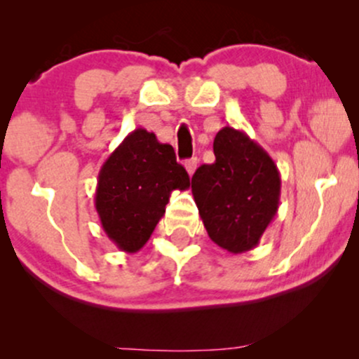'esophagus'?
<instances>
[{"label": "esophagus", "instance_id": "esophagus-1", "mask_svg": "<svg viewBox=\"0 0 359 359\" xmlns=\"http://www.w3.org/2000/svg\"><path fill=\"white\" fill-rule=\"evenodd\" d=\"M197 163H199V160L196 158V156H194V158H189V160H185V170L189 172V175H192L194 172H196V168H197Z\"/></svg>", "mask_w": 359, "mask_h": 359}]
</instances>
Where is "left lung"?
<instances>
[{
	"label": "left lung",
	"instance_id": "left-lung-1",
	"mask_svg": "<svg viewBox=\"0 0 359 359\" xmlns=\"http://www.w3.org/2000/svg\"><path fill=\"white\" fill-rule=\"evenodd\" d=\"M216 162L192 177V196L209 238L229 253L253 250L280 203V172L245 131L224 126L214 138Z\"/></svg>",
	"mask_w": 359,
	"mask_h": 359
}]
</instances>
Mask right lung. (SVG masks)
I'll use <instances>...</instances> for the list:
<instances>
[{"label": "right lung", "mask_w": 359, "mask_h": 359, "mask_svg": "<svg viewBox=\"0 0 359 359\" xmlns=\"http://www.w3.org/2000/svg\"><path fill=\"white\" fill-rule=\"evenodd\" d=\"M191 185L175 151L137 128L102 163L94 204L104 233L119 250L137 253L150 240L174 191Z\"/></svg>", "instance_id": "1"}]
</instances>
